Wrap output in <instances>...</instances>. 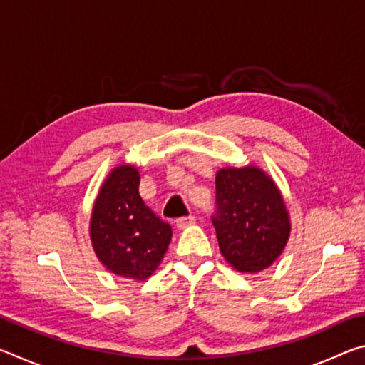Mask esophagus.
I'll use <instances>...</instances> for the list:
<instances>
[{
	"label": "esophagus",
	"instance_id": "esophagus-1",
	"mask_svg": "<svg viewBox=\"0 0 365 365\" xmlns=\"http://www.w3.org/2000/svg\"><path fill=\"white\" fill-rule=\"evenodd\" d=\"M195 222H196V217H195V215H188V217H180V219H177L175 225H177V228H180V230H183V228H187V227H190V225H193Z\"/></svg>",
	"mask_w": 365,
	"mask_h": 365
}]
</instances>
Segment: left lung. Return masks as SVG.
<instances>
[{"instance_id": "obj_1", "label": "left lung", "mask_w": 365, "mask_h": 365, "mask_svg": "<svg viewBox=\"0 0 365 365\" xmlns=\"http://www.w3.org/2000/svg\"><path fill=\"white\" fill-rule=\"evenodd\" d=\"M212 224L222 256L242 274L269 269L285 250L292 222L279 187L257 165L215 174Z\"/></svg>"}]
</instances>
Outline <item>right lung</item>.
<instances>
[{"instance_id":"1","label":"right lung","mask_w":365,"mask_h":365,"mask_svg":"<svg viewBox=\"0 0 365 365\" xmlns=\"http://www.w3.org/2000/svg\"><path fill=\"white\" fill-rule=\"evenodd\" d=\"M138 185V169L130 164L109 172L91 211L90 240L96 257L109 272L143 282L163 261L172 228L145 205Z\"/></svg>"}]
</instances>
